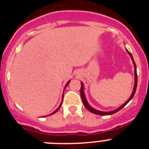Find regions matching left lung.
Wrapping results in <instances>:
<instances>
[{"mask_svg": "<svg viewBox=\"0 0 149 149\" xmlns=\"http://www.w3.org/2000/svg\"><path fill=\"white\" fill-rule=\"evenodd\" d=\"M127 53L129 54V55L131 56V59H132V60H133V63H134V75H135V81H134V89H133V93H132V94H131V97L129 98V99L127 100V101H126L125 103L124 104H122L121 107H119V108H117L116 110H113V111H110V112L99 111V110H95V109L93 108V107H91L90 105L89 104V103H88V102H87V101H86V96H85V95H84V84H83V83L81 82V98H82V101H83V103H84V106H85V107H86V108L87 109V110H89V111H90L91 113H95V114H97V115H101V116L111 115V114L115 113H116V112H118V111H119V110H120L122 108H123L125 106V105L127 104V103H128L129 101H130L131 99H132L133 97H134V94H135V93H136V86H137V74H136V64H135V62H134V58H133L132 54H131L130 53V52H129L128 51H127Z\"/></svg>", "mask_w": 149, "mask_h": 149, "instance_id": "1", "label": "left lung"}]
</instances>
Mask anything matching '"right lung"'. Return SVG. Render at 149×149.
<instances>
[{
    "mask_svg": "<svg viewBox=\"0 0 149 149\" xmlns=\"http://www.w3.org/2000/svg\"><path fill=\"white\" fill-rule=\"evenodd\" d=\"M69 82H70V81H68V83H67V84H66V85H65V88H64V90H65V88H66V86H68V84H69ZM63 98H62V99H63ZM61 105H62V102H61V104H60V106H59V107H58V108L56 109V110H55V111H54L53 113H51V115H52V114H54V113H56V112H57V111H58V110H59V109L60 108V107H61ZM48 116H50V115H48Z\"/></svg>",
    "mask_w": 149,
    "mask_h": 149,
    "instance_id": "add662e5",
    "label": "right lung"
}]
</instances>
